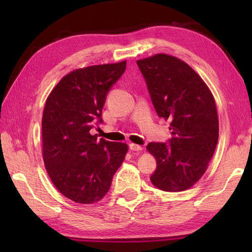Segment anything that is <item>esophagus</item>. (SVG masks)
I'll return each instance as SVG.
<instances>
[{
    "mask_svg": "<svg viewBox=\"0 0 252 252\" xmlns=\"http://www.w3.org/2000/svg\"><path fill=\"white\" fill-rule=\"evenodd\" d=\"M129 149L131 151H142L143 150V148L141 146H138V144H134V143H130Z\"/></svg>",
    "mask_w": 252,
    "mask_h": 252,
    "instance_id": "obj_1",
    "label": "esophagus"
}]
</instances>
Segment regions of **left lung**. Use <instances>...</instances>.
I'll return each mask as SVG.
<instances>
[{
    "mask_svg": "<svg viewBox=\"0 0 252 252\" xmlns=\"http://www.w3.org/2000/svg\"><path fill=\"white\" fill-rule=\"evenodd\" d=\"M136 64L158 117L171 121L172 138L147 147L157 160L151 181L169 192L189 189L206 172L218 143L215 99L203 80L171 55L156 54Z\"/></svg>",
    "mask_w": 252,
    "mask_h": 252,
    "instance_id": "left-lung-1",
    "label": "left lung"
}]
</instances>
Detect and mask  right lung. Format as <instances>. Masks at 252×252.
Returning a JSON list of instances; mask_svg holds the SVG:
<instances>
[{
  "mask_svg": "<svg viewBox=\"0 0 252 252\" xmlns=\"http://www.w3.org/2000/svg\"><path fill=\"white\" fill-rule=\"evenodd\" d=\"M126 62L93 65L65 75L45 102L42 141L46 171L57 189L78 203H93L108 192L125 160L127 146L97 139L111 88L125 73Z\"/></svg>",
  "mask_w": 252,
  "mask_h": 252,
  "instance_id": "obj_1",
  "label": "right lung"
}]
</instances>
